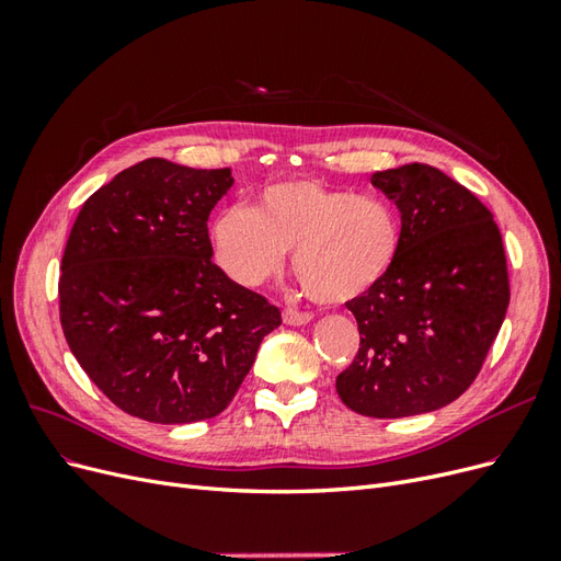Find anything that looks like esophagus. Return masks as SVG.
<instances>
[{"label":"esophagus","instance_id":"1","mask_svg":"<svg viewBox=\"0 0 561 561\" xmlns=\"http://www.w3.org/2000/svg\"><path fill=\"white\" fill-rule=\"evenodd\" d=\"M311 320H313L311 313H304V311H297V309H285L283 311L285 325H307V322H311Z\"/></svg>","mask_w":561,"mask_h":561}]
</instances>
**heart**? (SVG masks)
I'll use <instances>...</instances> for the list:
<instances>
[{
	"label": "heart",
	"mask_w": 561,
	"mask_h": 561,
	"mask_svg": "<svg viewBox=\"0 0 561 561\" xmlns=\"http://www.w3.org/2000/svg\"><path fill=\"white\" fill-rule=\"evenodd\" d=\"M217 264L243 287L278 274L285 252L307 293L336 307L367 295L390 274L400 252V219L379 196H355L318 180L264 186L252 208L213 219Z\"/></svg>",
	"instance_id": "obj_1"
}]
</instances>
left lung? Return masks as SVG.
<instances>
[{
    "label": "left lung",
    "mask_w": 561,
    "mask_h": 561,
    "mask_svg": "<svg viewBox=\"0 0 561 561\" xmlns=\"http://www.w3.org/2000/svg\"><path fill=\"white\" fill-rule=\"evenodd\" d=\"M400 213L390 274L348 301L360 348L336 377L348 410L375 419L435 412L478 371L511 301L494 215L439 168L404 163L371 175Z\"/></svg>",
    "instance_id": "8db88e82"
}]
</instances>
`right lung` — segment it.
I'll return each instance as SVG.
<instances>
[{"label": "right lung", "instance_id": "obj_1", "mask_svg": "<svg viewBox=\"0 0 561 561\" xmlns=\"http://www.w3.org/2000/svg\"><path fill=\"white\" fill-rule=\"evenodd\" d=\"M229 168L145 159L83 203L62 254L60 322L89 379L130 416L227 410L280 311L213 264L208 217Z\"/></svg>", "mask_w": 561, "mask_h": 561}]
</instances>
